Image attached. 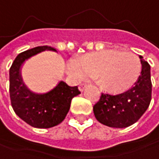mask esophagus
Masks as SVG:
<instances>
[{
  "label": "esophagus",
  "instance_id": "34e87169",
  "mask_svg": "<svg viewBox=\"0 0 159 159\" xmlns=\"http://www.w3.org/2000/svg\"><path fill=\"white\" fill-rule=\"evenodd\" d=\"M85 87H86V84L85 83H80V86H79V89H80V92H83V90H84Z\"/></svg>",
  "mask_w": 159,
  "mask_h": 159
}]
</instances>
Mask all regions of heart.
I'll list each match as a JSON object with an SVG mask.
<instances>
[{"mask_svg":"<svg viewBox=\"0 0 159 159\" xmlns=\"http://www.w3.org/2000/svg\"><path fill=\"white\" fill-rule=\"evenodd\" d=\"M80 75L87 80H99L107 91L119 92L130 87L141 73L140 58L133 52L103 50L81 57L77 62ZM77 73L74 66L71 67Z\"/></svg>","mask_w":159,"mask_h":159,"instance_id":"b5f03b06","label":"heart"}]
</instances>
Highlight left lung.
Here are the masks:
<instances>
[{"mask_svg":"<svg viewBox=\"0 0 159 159\" xmlns=\"http://www.w3.org/2000/svg\"><path fill=\"white\" fill-rule=\"evenodd\" d=\"M142 72L134 86L120 94L101 93L93 106L96 120L107 126L127 127L139 121L148 109L152 98V81L149 64L143 60Z\"/></svg>","mask_w":159,"mask_h":159,"instance_id":"8db88e82","label":"left lung"}]
</instances>
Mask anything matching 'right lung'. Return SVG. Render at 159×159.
Returning <instances> with one entry per match:
<instances>
[{
    "label": "right lung",
    "mask_w": 159,
    "mask_h": 159,
    "mask_svg": "<svg viewBox=\"0 0 159 159\" xmlns=\"http://www.w3.org/2000/svg\"><path fill=\"white\" fill-rule=\"evenodd\" d=\"M44 50H56L48 46H40L19 53L9 71V93L16 114L28 125L37 128H49L61 124L66 118L72 98L80 93L78 86L70 87L60 81L45 93L31 92L22 82L20 67L31 57Z\"/></svg>",
    "instance_id": "add662e5"
}]
</instances>
